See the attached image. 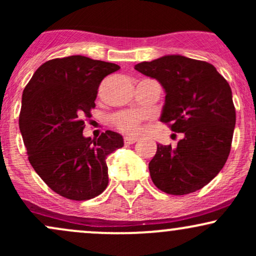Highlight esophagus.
Returning <instances> with one entry per match:
<instances>
[{
  "label": "esophagus",
  "mask_w": 256,
  "mask_h": 256,
  "mask_svg": "<svg viewBox=\"0 0 256 256\" xmlns=\"http://www.w3.org/2000/svg\"><path fill=\"white\" fill-rule=\"evenodd\" d=\"M124 142L126 143V144H134V142H137V138L126 136V137H124Z\"/></svg>",
  "instance_id": "1"
}]
</instances>
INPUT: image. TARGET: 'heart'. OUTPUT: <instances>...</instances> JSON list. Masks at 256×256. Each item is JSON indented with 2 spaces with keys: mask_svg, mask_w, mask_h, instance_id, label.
Segmentation results:
<instances>
[{
  "mask_svg": "<svg viewBox=\"0 0 256 256\" xmlns=\"http://www.w3.org/2000/svg\"><path fill=\"white\" fill-rule=\"evenodd\" d=\"M143 119H144V116L140 112L125 110L116 113L112 122L119 131L124 132V134H136Z\"/></svg>",
  "mask_w": 256,
  "mask_h": 256,
  "instance_id": "1",
  "label": "heart"
}]
</instances>
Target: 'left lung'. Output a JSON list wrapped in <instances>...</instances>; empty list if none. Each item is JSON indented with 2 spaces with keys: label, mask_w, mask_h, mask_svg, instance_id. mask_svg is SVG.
Listing matches in <instances>:
<instances>
[{
  "label": "left lung",
  "mask_w": 256,
  "mask_h": 256,
  "mask_svg": "<svg viewBox=\"0 0 256 256\" xmlns=\"http://www.w3.org/2000/svg\"><path fill=\"white\" fill-rule=\"evenodd\" d=\"M134 70L165 89L160 120L183 138L176 148L158 144L149 162L152 183L171 195L202 189L224 167L236 124L232 91L213 64L182 55H166Z\"/></svg>",
  "instance_id": "obj_1"
}]
</instances>
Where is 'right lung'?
<instances>
[{
    "label": "right lung",
    "mask_w": 256,
    "mask_h": 256,
    "mask_svg": "<svg viewBox=\"0 0 256 256\" xmlns=\"http://www.w3.org/2000/svg\"><path fill=\"white\" fill-rule=\"evenodd\" d=\"M116 64L73 55L40 64L22 92L19 128L28 161L49 188L62 198L85 201L108 185L106 158L124 146L116 132L83 136L102 79Z\"/></svg>",
    "instance_id": "1"
}]
</instances>
